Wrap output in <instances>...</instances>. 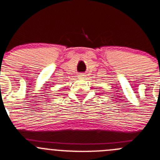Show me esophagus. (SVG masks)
I'll use <instances>...</instances> for the list:
<instances>
[{
    "mask_svg": "<svg viewBox=\"0 0 160 160\" xmlns=\"http://www.w3.org/2000/svg\"><path fill=\"white\" fill-rule=\"evenodd\" d=\"M84 76H85V74H80V75H79V78H82L84 77Z\"/></svg>",
    "mask_w": 160,
    "mask_h": 160,
    "instance_id": "obj_1",
    "label": "esophagus"
}]
</instances>
